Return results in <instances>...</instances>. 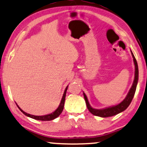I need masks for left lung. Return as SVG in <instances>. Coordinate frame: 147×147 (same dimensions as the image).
Listing matches in <instances>:
<instances>
[{
	"label": "left lung",
	"mask_w": 147,
	"mask_h": 147,
	"mask_svg": "<svg viewBox=\"0 0 147 147\" xmlns=\"http://www.w3.org/2000/svg\"><path fill=\"white\" fill-rule=\"evenodd\" d=\"M131 54H132L133 60H134V63L135 66L134 79V82H133L132 87H131L130 91L128 92V95H126V98H125L122 102L120 103L118 105H114V106L106 107V108H104V109H94L91 106V105H90L89 101H88V99L87 96H86L85 93H83L84 98H85L87 108L89 109L90 112H91L92 114H93L94 116L102 117V118H107V117L115 116V115L118 114V113L124 111L125 109L129 106V105L130 104L131 101H132L133 97H134L135 91H136V85H137L138 81V64L132 51H131Z\"/></svg>",
	"instance_id": "8db88e82"
}]
</instances>
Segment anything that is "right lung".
Wrapping results in <instances>:
<instances>
[{
	"label": "right lung",
	"instance_id": "1",
	"mask_svg": "<svg viewBox=\"0 0 147 147\" xmlns=\"http://www.w3.org/2000/svg\"><path fill=\"white\" fill-rule=\"evenodd\" d=\"M68 89V86L66 87L65 90H64L63 96H62V98L61 99V101H60V103L59 105V106L57 109H56L54 112H52V113H50V114L48 115H44V116H34V115H31L29 113H27L25 111H23L22 109H21L20 107L18 106V105L17 104L18 108L20 109V110L22 111V112L24 113L25 116L29 117V118H31L33 119H35V120H42V121H50V120H52L54 119H55L58 117L60 115V113L62 112V110L64 109V101H65V97H66V91H67Z\"/></svg>",
	"mask_w": 147,
	"mask_h": 147
}]
</instances>
